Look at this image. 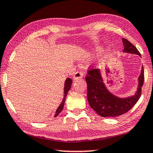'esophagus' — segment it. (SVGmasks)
<instances>
[{"instance_id":"esophagus-1","label":"esophagus","mask_w":153,"mask_h":153,"mask_svg":"<svg viewBox=\"0 0 153 153\" xmlns=\"http://www.w3.org/2000/svg\"><path fill=\"white\" fill-rule=\"evenodd\" d=\"M84 73L82 71H76L74 75V79H77L78 78H82L83 77Z\"/></svg>"}]
</instances>
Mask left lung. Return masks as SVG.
Instances as JSON below:
<instances>
[{
	"instance_id": "obj_1",
	"label": "left lung",
	"mask_w": 153,
	"mask_h": 153,
	"mask_svg": "<svg viewBox=\"0 0 153 153\" xmlns=\"http://www.w3.org/2000/svg\"><path fill=\"white\" fill-rule=\"evenodd\" d=\"M123 52L137 54L140 53L134 45L123 38ZM87 84V99L90 107L102 117H115L120 116L132 108L137 102L141 94V88L144 81V70L142 66L139 86L134 96L126 98H120L111 94L103 83L100 71L97 68H89L85 77Z\"/></svg>"
}]
</instances>
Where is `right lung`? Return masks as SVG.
Listing matches in <instances>:
<instances>
[{
  "label": "right lung",
  "instance_id": "obj_1",
  "mask_svg": "<svg viewBox=\"0 0 153 153\" xmlns=\"http://www.w3.org/2000/svg\"><path fill=\"white\" fill-rule=\"evenodd\" d=\"M71 84H72V79L71 78H67L66 79L65 81V83H64V99L63 100H62V102L61 104L59 107H58V108L57 110H56V112H55V117H57V115L59 114L62 111V109L64 108V102H65V99L66 97V95H67L68 94V91L70 90V88H71Z\"/></svg>",
  "mask_w": 153,
  "mask_h": 153
}]
</instances>
